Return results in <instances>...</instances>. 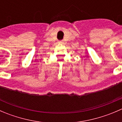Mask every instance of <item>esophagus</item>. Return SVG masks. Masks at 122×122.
<instances>
[{"mask_svg": "<svg viewBox=\"0 0 122 122\" xmlns=\"http://www.w3.org/2000/svg\"><path fill=\"white\" fill-rule=\"evenodd\" d=\"M61 42H63V41H61Z\"/></svg>", "mask_w": 122, "mask_h": 122, "instance_id": "esophagus-1", "label": "esophagus"}]
</instances>
